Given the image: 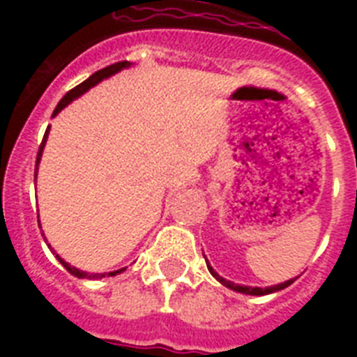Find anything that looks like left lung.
Listing matches in <instances>:
<instances>
[{
  "mask_svg": "<svg viewBox=\"0 0 357 357\" xmlns=\"http://www.w3.org/2000/svg\"><path fill=\"white\" fill-rule=\"evenodd\" d=\"M206 263H207V259H206ZM207 268H209V272H211L213 276L217 278L218 282L222 283V285H226V287H229V289H234V291H237V293H244V294H268V293H274V291H282V289H285V287H289V285H291V283L294 282V280H289V282H285V283H280V285H274V287H266V289H259V287H243V285H235V283H231V282H228V280H224V278H220L217 274V272L213 271L211 266L207 265Z\"/></svg>",
  "mask_w": 357,
  "mask_h": 357,
  "instance_id": "8db88e82",
  "label": "left lung"
}]
</instances>
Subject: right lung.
<instances>
[{"mask_svg":"<svg viewBox=\"0 0 357 357\" xmlns=\"http://www.w3.org/2000/svg\"><path fill=\"white\" fill-rule=\"evenodd\" d=\"M128 64H129L128 61H120V63H114V64H111V66H105V68L98 70L96 74H92L91 77H89V79L83 81L81 85L74 86L72 91H68V92H66V94H64L63 100H61V102L57 103V107H55V111H53V116H55V114H57L59 111H61V109L66 107V105H68V103L72 102L74 98L81 96V94H83V92H85V91H89L91 86H94V85H96V83H100V81H102L103 77H107V75L114 74V72H119L120 68H123V66H128ZM47 131H50V128L46 129V133H44V139H42V142H40V148H38V153H36V165H38V161H40L42 150H44V144H46ZM57 259L61 261V263H63V266H64V268H66V271L70 272V274H74V276H77V278H91V280H98V278H103V276H105V274H86V272H83V271H77L75 266H70L68 263H66V261L61 259L59 255H57ZM122 271H123V268H122ZM122 271L109 272L107 276H116V274H120V272H122Z\"/></svg>","mask_w":357,"mask_h":357,"instance_id":"1","label":"right lung"}]
</instances>
